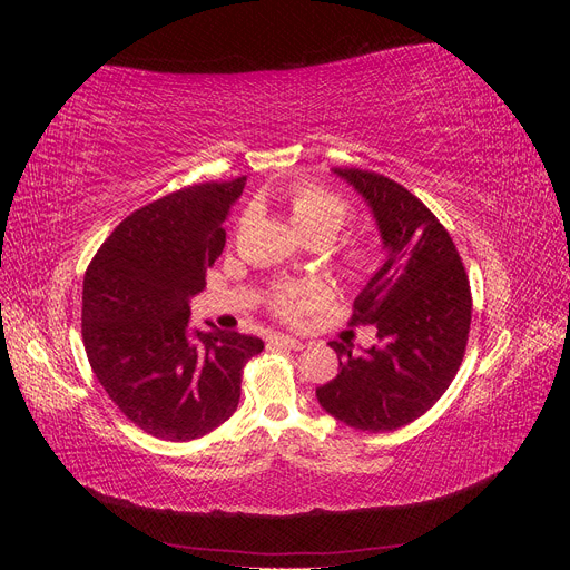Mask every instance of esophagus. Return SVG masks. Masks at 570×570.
I'll return each mask as SVG.
<instances>
[{
  "mask_svg": "<svg viewBox=\"0 0 570 570\" xmlns=\"http://www.w3.org/2000/svg\"><path fill=\"white\" fill-rule=\"evenodd\" d=\"M271 344H275V347H285V350H304V342L297 340V337H289V335H271L268 337Z\"/></svg>",
  "mask_w": 570,
  "mask_h": 570,
  "instance_id": "obj_1",
  "label": "esophagus"
}]
</instances>
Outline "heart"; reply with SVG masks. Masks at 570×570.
Listing matches in <instances>:
<instances>
[{
    "mask_svg": "<svg viewBox=\"0 0 570 570\" xmlns=\"http://www.w3.org/2000/svg\"><path fill=\"white\" fill-rule=\"evenodd\" d=\"M285 209L295 230L306 239H331L342 230L350 206L340 195L316 183H295L285 193ZM340 268L352 281H364L377 266V252L364 237H350L337 247ZM327 302V287L321 281H285L271 292V308L287 321H299Z\"/></svg>",
    "mask_w": 570,
    "mask_h": 570,
    "instance_id": "heart-1",
    "label": "heart"
}]
</instances>
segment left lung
Masks as SVG:
<instances>
[{
	"label": "left lung",
	"instance_id": "1",
	"mask_svg": "<svg viewBox=\"0 0 570 570\" xmlns=\"http://www.w3.org/2000/svg\"><path fill=\"white\" fill-rule=\"evenodd\" d=\"M371 206L385 262L354 299L352 325H375L364 354L333 340L340 373L316 390L321 406L356 430H396L433 406L463 361L471 285L450 233L406 187L375 170L333 168Z\"/></svg>",
	"mask_w": 570,
	"mask_h": 570
}]
</instances>
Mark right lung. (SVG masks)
I'll list each match as a JSON object with an SVG mask.
<instances>
[{
	"label": "right lung",
	"instance_id": "add662e5",
	"mask_svg": "<svg viewBox=\"0 0 570 570\" xmlns=\"http://www.w3.org/2000/svg\"><path fill=\"white\" fill-rule=\"evenodd\" d=\"M247 178L183 187L132 212L82 281V342L99 385L145 433L187 442L228 421L264 342L189 325V297L226 247Z\"/></svg>",
	"mask_w": 570,
	"mask_h": 570
}]
</instances>
